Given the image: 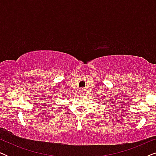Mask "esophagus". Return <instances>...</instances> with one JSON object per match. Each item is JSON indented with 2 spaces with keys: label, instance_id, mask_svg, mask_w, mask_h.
Returning a JSON list of instances; mask_svg holds the SVG:
<instances>
[{
  "label": "esophagus",
  "instance_id": "34e87169",
  "mask_svg": "<svg viewBox=\"0 0 156 156\" xmlns=\"http://www.w3.org/2000/svg\"><path fill=\"white\" fill-rule=\"evenodd\" d=\"M80 91L81 94H84L85 93V89L84 88H82V89H80Z\"/></svg>",
  "mask_w": 156,
  "mask_h": 156
}]
</instances>
